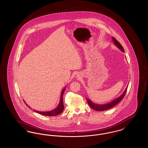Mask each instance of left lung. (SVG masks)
Returning a JSON list of instances; mask_svg holds the SVG:
<instances>
[{"label": "left lung", "instance_id": "obj_1", "mask_svg": "<svg viewBox=\"0 0 148 148\" xmlns=\"http://www.w3.org/2000/svg\"><path fill=\"white\" fill-rule=\"evenodd\" d=\"M113 40L114 44H115V45L119 49L121 50L122 51L124 52V48H123L122 45L120 44V43L115 38H114V37H113ZM127 88L125 89V91L123 93V94L120 96L119 98L114 100L112 101H111L110 103H108V104H95L94 103H92L91 100H90L89 99H86V100H87V102L89 104V106H90L91 108H92V109L95 110H97V111H104L106 110H108L109 109H110L112 108L113 106H116L118 103H119L120 101L123 99V98L124 97L125 95V93L127 92Z\"/></svg>", "mask_w": 148, "mask_h": 148}]
</instances>
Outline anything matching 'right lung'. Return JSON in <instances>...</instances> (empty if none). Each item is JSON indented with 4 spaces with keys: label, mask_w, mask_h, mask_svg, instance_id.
<instances>
[{
    "label": "right lung",
    "mask_w": 148,
    "mask_h": 148,
    "mask_svg": "<svg viewBox=\"0 0 148 148\" xmlns=\"http://www.w3.org/2000/svg\"><path fill=\"white\" fill-rule=\"evenodd\" d=\"M65 90V88H64L63 89V90L62 91L59 104V105L58 106L56 107L55 109H54L53 110H51V111H49V112H39V111H36L35 110H34V111L36 113H39L40 114H42V115L49 116H55V115H58L60 114V113L63 111L64 108L63 102V94Z\"/></svg>",
    "instance_id": "add662e5"
}]
</instances>
